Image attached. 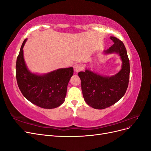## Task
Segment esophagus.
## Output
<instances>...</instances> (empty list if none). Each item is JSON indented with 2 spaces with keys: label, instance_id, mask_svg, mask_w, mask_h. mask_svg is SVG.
Returning <instances> with one entry per match:
<instances>
[{
  "label": "esophagus",
  "instance_id": "esophagus-1",
  "mask_svg": "<svg viewBox=\"0 0 151 151\" xmlns=\"http://www.w3.org/2000/svg\"><path fill=\"white\" fill-rule=\"evenodd\" d=\"M74 69L76 72H78L83 69V67H82L81 65L79 64V63H77V64L74 65Z\"/></svg>",
  "mask_w": 151,
  "mask_h": 151
}]
</instances>
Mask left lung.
Here are the masks:
<instances>
[{"label": "left lung", "instance_id": "left-lung-1", "mask_svg": "<svg viewBox=\"0 0 151 151\" xmlns=\"http://www.w3.org/2000/svg\"><path fill=\"white\" fill-rule=\"evenodd\" d=\"M114 44L105 54L116 53L120 55L122 69L115 76L104 77L86 69L79 72L81 89L86 103L94 109H102L111 106L124 96L130 77V63L125 45L119 39L110 36Z\"/></svg>", "mask_w": 151, "mask_h": 151}]
</instances>
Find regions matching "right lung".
<instances>
[{"instance_id":"obj_1","label":"right lung","mask_w":151,"mask_h":151,"mask_svg":"<svg viewBox=\"0 0 151 151\" xmlns=\"http://www.w3.org/2000/svg\"><path fill=\"white\" fill-rule=\"evenodd\" d=\"M24 40L17 57L16 76L22 95L31 103L45 109L55 108L65 101L67 85L74 74L73 67L59 68L48 74L31 73L24 60Z\"/></svg>"}]
</instances>
